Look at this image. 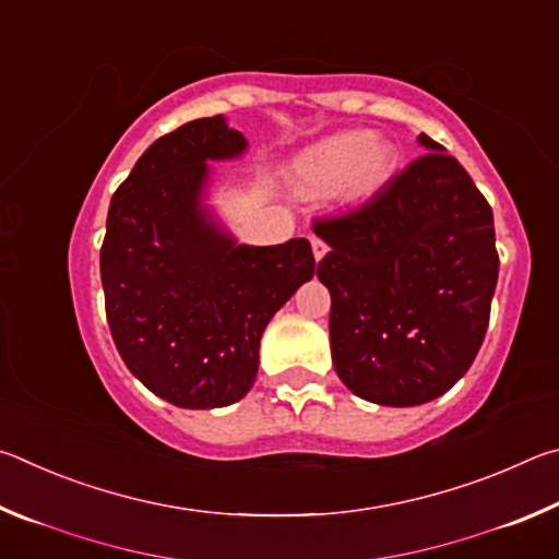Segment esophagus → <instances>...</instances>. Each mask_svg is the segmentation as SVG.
Instances as JSON below:
<instances>
[{"label":"esophagus","instance_id":"obj_1","mask_svg":"<svg viewBox=\"0 0 559 559\" xmlns=\"http://www.w3.org/2000/svg\"><path fill=\"white\" fill-rule=\"evenodd\" d=\"M310 246H313V257H316V261H320L328 253V243L323 241V239H318V236H313V239H310Z\"/></svg>","mask_w":559,"mask_h":559}]
</instances>
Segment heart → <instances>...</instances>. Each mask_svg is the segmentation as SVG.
<instances>
[{"mask_svg":"<svg viewBox=\"0 0 559 559\" xmlns=\"http://www.w3.org/2000/svg\"><path fill=\"white\" fill-rule=\"evenodd\" d=\"M396 147L365 130H343L310 145L293 163L300 192L323 194L333 189L347 206L370 202L390 182L396 167Z\"/></svg>","mask_w":559,"mask_h":559,"instance_id":"1","label":"heart"}]
</instances>
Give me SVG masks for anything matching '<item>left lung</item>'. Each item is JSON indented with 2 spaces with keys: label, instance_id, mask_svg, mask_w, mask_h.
<instances>
[{
  "label": "left lung",
  "instance_id": "1",
  "mask_svg": "<svg viewBox=\"0 0 559 559\" xmlns=\"http://www.w3.org/2000/svg\"><path fill=\"white\" fill-rule=\"evenodd\" d=\"M427 155L370 202L313 231L330 251V349L349 392L416 406L449 392L484 343L498 283L493 212L459 159L419 135Z\"/></svg>",
  "mask_w": 559,
  "mask_h": 559
}]
</instances>
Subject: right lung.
<instances>
[{
    "mask_svg": "<svg viewBox=\"0 0 559 559\" xmlns=\"http://www.w3.org/2000/svg\"><path fill=\"white\" fill-rule=\"evenodd\" d=\"M224 116L155 140L112 194L100 281L128 370L182 409L239 402L269 320L313 278L308 239L246 246L206 206L212 167L246 153Z\"/></svg>",
    "mask_w": 559,
    "mask_h": 559,
    "instance_id": "right-lung-1",
    "label": "right lung"
}]
</instances>
